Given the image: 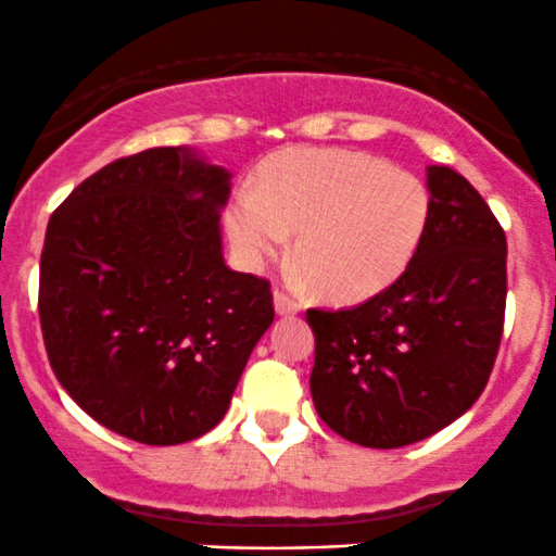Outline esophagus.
Returning <instances> with one entry per match:
<instances>
[{
    "mask_svg": "<svg viewBox=\"0 0 556 556\" xmlns=\"http://www.w3.org/2000/svg\"><path fill=\"white\" fill-rule=\"evenodd\" d=\"M273 302H276V312L278 315H296V312H302V299L286 294V291L276 289V294H273Z\"/></svg>",
    "mask_w": 556,
    "mask_h": 556,
    "instance_id": "34e87169",
    "label": "esophagus"
}]
</instances>
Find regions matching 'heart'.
<instances>
[{
  "label": "heart",
  "instance_id": "heart-1",
  "mask_svg": "<svg viewBox=\"0 0 556 556\" xmlns=\"http://www.w3.org/2000/svg\"><path fill=\"white\" fill-rule=\"evenodd\" d=\"M430 220L415 173L349 149H291L230 199L226 226L249 270L278 257L296 230L302 276L336 302H362L409 267Z\"/></svg>",
  "mask_w": 556,
  "mask_h": 556
}]
</instances>
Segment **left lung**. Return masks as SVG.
Returning <instances> with one entry per match:
<instances>
[{
    "label": "left lung",
    "instance_id": "8db88e82",
    "mask_svg": "<svg viewBox=\"0 0 556 556\" xmlns=\"http://www.w3.org/2000/svg\"><path fill=\"white\" fill-rule=\"evenodd\" d=\"M430 220L407 270L349 309H307L312 402L370 448L428 439L465 415L494 370L507 304V236L483 197L428 167Z\"/></svg>",
    "mask_w": 556,
    "mask_h": 556
}]
</instances>
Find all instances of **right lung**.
Returning a JSON list of instances; mask_svg holds the SVG:
<instances>
[{
  "label": "right lung",
  "instance_id": "add662e5",
  "mask_svg": "<svg viewBox=\"0 0 556 556\" xmlns=\"http://www.w3.org/2000/svg\"><path fill=\"white\" fill-rule=\"evenodd\" d=\"M228 194V170L157 147L104 165L49 217V365L84 413L130 441L173 446L215 428L276 317L270 283L223 260Z\"/></svg>",
  "mask_w": 556,
  "mask_h": 556
}]
</instances>
